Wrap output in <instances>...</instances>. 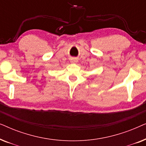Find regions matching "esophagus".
Returning <instances> with one entry per match:
<instances>
[{
  "mask_svg": "<svg viewBox=\"0 0 146 146\" xmlns=\"http://www.w3.org/2000/svg\"><path fill=\"white\" fill-rule=\"evenodd\" d=\"M78 62V60L76 59H72L71 60V62H72V63H76V62Z\"/></svg>",
  "mask_w": 146,
  "mask_h": 146,
  "instance_id": "34e87169",
  "label": "esophagus"
}]
</instances>
